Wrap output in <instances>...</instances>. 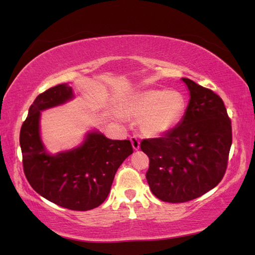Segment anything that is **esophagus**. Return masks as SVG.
<instances>
[{
  "mask_svg": "<svg viewBox=\"0 0 255 255\" xmlns=\"http://www.w3.org/2000/svg\"><path fill=\"white\" fill-rule=\"evenodd\" d=\"M130 142H131V145H132L133 150H139L140 142H139V140L136 137H131L130 138Z\"/></svg>",
  "mask_w": 255,
  "mask_h": 255,
  "instance_id": "esophagus-1",
  "label": "esophagus"
}]
</instances>
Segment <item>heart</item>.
I'll return each mask as SVG.
<instances>
[{"mask_svg":"<svg viewBox=\"0 0 255 255\" xmlns=\"http://www.w3.org/2000/svg\"><path fill=\"white\" fill-rule=\"evenodd\" d=\"M187 102L178 91L160 89L139 91L123 102L122 114L140 118V130L144 136L155 138L169 133L185 115Z\"/></svg>","mask_w":255,"mask_h":255,"instance_id":"b5f03b06","label":"heart"}]
</instances>
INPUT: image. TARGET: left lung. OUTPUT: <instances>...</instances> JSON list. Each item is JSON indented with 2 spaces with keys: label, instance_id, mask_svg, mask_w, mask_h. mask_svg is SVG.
I'll list each match as a JSON object with an SVG mask.
<instances>
[{
  "label": "left lung",
  "instance_id": "obj_1",
  "mask_svg": "<svg viewBox=\"0 0 255 255\" xmlns=\"http://www.w3.org/2000/svg\"><path fill=\"white\" fill-rule=\"evenodd\" d=\"M182 81L189 91L182 121L164 137L140 143L150 159L145 177L151 192L167 203L188 202L217 186L232 143L231 122L223 100L192 80Z\"/></svg>",
  "mask_w": 255,
  "mask_h": 255
}]
</instances>
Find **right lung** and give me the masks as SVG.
Here are the masks:
<instances>
[{
    "mask_svg": "<svg viewBox=\"0 0 255 255\" xmlns=\"http://www.w3.org/2000/svg\"><path fill=\"white\" fill-rule=\"evenodd\" d=\"M73 99V90L67 83L38 95L21 125L19 144L30 186L53 204L85 211L99 207L107 198L116 171L132 153V147L129 140L108 139L92 129L78 147L50 153L41 139V112Z\"/></svg>",
    "mask_w": 255,
    "mask_h": 255,
    "instance_id": "right-lung-1",
    "label": "right lung"
}]
</instances>
